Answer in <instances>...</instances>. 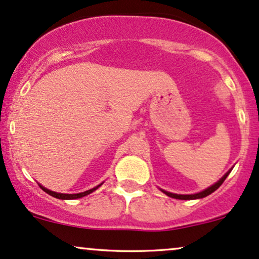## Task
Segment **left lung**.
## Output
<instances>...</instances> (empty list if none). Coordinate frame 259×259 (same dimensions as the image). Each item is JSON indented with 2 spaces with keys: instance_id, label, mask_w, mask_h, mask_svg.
Instances as JSON below:
<instances>
[{
  "instance_id": "left-lung-1",
  "label": "left lung",
  "mask_w": 259,
  "mask_h": 259,
  "mask_svg": "<svg viewBox=\"0 0 259 259\" xmlns=\"http://www.w3.org/2000/svg\"><path fill=\"white\" fill-rule=\"evenodd\" d=\"M230 172H232V168H230L229 171H228V172L226 173V175H224L223 177H222V178L220 179V181L217 182V183H214L213 185H211V187H208L207 189L200 191V193H196V194H189V195H183V194L169 193V191H166V190H162V189H161V191H162V193H165L167 196L173 197V199H178V200H196V199H202V197L208 196L209 194H212V193H213V191L217 190L218 188H220L221 185L223 184V182L226 181V178L228 177V176H229Z\"/></svg>"
}]
</instances>
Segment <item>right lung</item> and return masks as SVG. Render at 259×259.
Masks as SVG:
<instances>
[{
  "label": "right lung",
  "mask_w": 259,
  "mask_h": 259,
  "mask_svg": "<svg viewBox=\"0 0 259 259\" xmlns=\"http://www.w3.org/2000/svg\"><path fill=\"white\" fill-rule=\"evenodd\" d=\"M102 184H103V183H100L99 185H97V187L92 188V189H90V190H87V191H83V193H78V194H62V193H56V191H52V190H50V189H47V188L42 187L41 184H38V185H39V188H41V189L45 191V193H47L48 195L56 197V199H60V200H75V199H80V197H83V196L88 195V194L93 193V191L98 189V188H99Z\"/></svg>",
  "instance_id": "1"
}]
</instances>
